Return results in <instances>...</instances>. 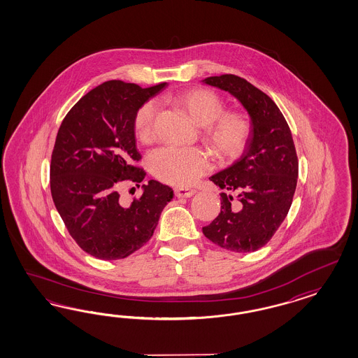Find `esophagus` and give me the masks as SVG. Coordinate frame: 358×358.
I'll list each match as a JSON object with an SVG mask.
<instances>
[{
	"instance_id": "esophagus-1",
	"label": "esophagus",
	"mask_w": 358,
	"mask_h": 358,
	"mask_svg": "<svg viewBox=\"0 0 358 358\" xmlns=\"http://www.w3.org/2000/svg\"><path fill=\"white\" fill-rule=\"evenodd\" d=\"M174 193H176L177 198H189V196L195 194V190L194 189H187V187H177L174 190Z\"/></svg>"
}]
</instances>
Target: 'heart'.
Instances as JSON below:
<instances>
[{
    "label": "heart",
    "mask_w": 358,
    "mask_h": 358,
    "mask_svg": "<svg viewBox=\"0 0 358 358\" xmlns=\"http://www.w3.org/2000/svg\"><path fill=\"white\" fill-rule=\"evenodd\" d=\"M172 102L198 126H203V139L223 160H234L245 151L252 136V122L241 110L223 111V101L206 87H193L172 96ZM157 113L155 101H147L136 110L134 132L138 141L150 143ZM152 176L165 184L187 186L210 171L206 152L192 148H156L147 157Z\"/></svg>",
    "instance_id": "heart-1"
}]
</instances>
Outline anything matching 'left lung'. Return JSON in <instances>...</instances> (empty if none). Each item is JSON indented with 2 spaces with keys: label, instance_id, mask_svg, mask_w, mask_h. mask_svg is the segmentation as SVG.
Here are the masks:
<instances>
[{
  "label": "left lung",
  "instance_id": "obj_1",
  "mask_svg": "<svg viewBox=\"0 0 358 358\" xmlns=\"http://www.w3.org/2000/svg\"><path fill=\"white\" fill-rule=\"evenodd\" d=\"M205 84L238 98L252 120V136L244 153L229 168L210 177L220 189V213L203 235L224 250H260L287 215L298 181V156L292 131L268 94L235 75L207 77ZM232 192L238 204L231 205Z\"/></svg>",
  "mask_w": 358,
  "mask_h": 358
}]
</instances>
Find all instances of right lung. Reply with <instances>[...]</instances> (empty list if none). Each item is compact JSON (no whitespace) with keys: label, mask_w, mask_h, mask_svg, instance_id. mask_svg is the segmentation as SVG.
<instances>
[{"label":"right lung","mask_w":358,"mask_h":358,"mask_svg":"<svg viewBox=\"0 0 358 358\" xmlns=\"http://www.w3.org/2000/svg\"><path fill=\"white\" fill-rule=\"evenodd\" d=\"M166 84L143 87L106 81L68 111L57 131L50 166L55 206L77 245L101 260H120L152 238L173 190L151 180L130 206L120 203L123 182L139 186L134 117Z\"/></svg>","instance_id":"add662e5"}]
</instances>
